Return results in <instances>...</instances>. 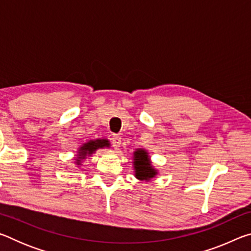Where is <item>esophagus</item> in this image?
<instances>
[{"mask_svg": "<svg viewBox=\"0 0 251 251\" xmlns=\"http://www.w3.org/2000/svg\"><path fill=\"white\" fill-rule=\"evenodd\" d=\"M121 143H122V139H121V137H118V136H114V137L112 138V144H113V147L115 151L120 150Z\"/></svg>", "mask_w": 251, "mask_h": 251, "instance_id": "obj_1", "label": "esophagus"}]
</instances>
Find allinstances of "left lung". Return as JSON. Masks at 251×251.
I'll use <instances>...</instances> for the list:
<instances>
[{
	"label": "left lung",
	"mask_w": 251,
	"mask_h": 251,
	"mask_svg": "<svg viewBox=\"0 0 251 251\" xmlns=\"http://www.w3.org/2000/svg\"><path fill=\"white\" fill-rule=\"evenodd\" d=\"M134 176L138 180L151 181L158 175V169L152 166L150 152L145 148H137L133 152Z\"/></svg>",
	"instance_id": "left-lung-1"
}]
</instances>
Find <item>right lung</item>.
Instances as JSON below:
<instances>
[{"instance_id": "right-lung-1", "label": "right lung", "mask_w": 251, "mask_h": 251, "mask_svg": "<svg viewBox=\"0 0 251 251\" xmlns=\"http://www.w3.org/2000/svg\"><path fill=\"white\" fill-rule=\"evenodd\" d=\"M110 143L107 138H96V139H90L86 143H83L77 148L76 155L74 157V163L76 167L82 166L83 161L86 160V158L91 157L93 154H95L97 150H101V148H109Z\"/></svg>"}]
</instances>
